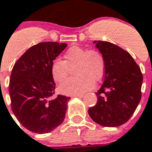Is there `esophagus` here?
Instances as JSON below:
<instances>
[{"mask_svg":"<svg viewBox=\"0 0 152 152\" xmlns=\"http://www.w3.org/2000/svg\"><path fill=\"white\" fill-rule=\"evenodd\" d=\"M73 96H76V97L78 98H83L84 96V94H76V95H74Z\"/></svg>","mask_w":152,"mask_h":152,"instance_id":"obj_1","label":"esophagus"}]
</instances>
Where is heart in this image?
<instances>
[{
	"label": "heart",
	"mask_w": 152,
	"mask_h": 152,
	"mask_svg": "<svg viewBox=\"0 0 152 152\" xmlns=\"http://www.w3.org/2000/svg\"><path fill=\"white\" fill-rule=\"evenodd\" d=\"M65 60L55 59L51 66L52 78L57 83L63 82L68 76L69 68L76 66V77L67 80L59 86V91L66 95H76L90 90L94 81L98 82L104 76L105 60L96 50H89L72 46L64 55Z\"/></svg>",
	"instance_id": "1"
}]
</instances>
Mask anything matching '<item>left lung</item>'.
I'll return each instance as SVG.
<instances>
[{"label":"left lung","mask_w":152,"mask_h":152,"mask_svg":"<svg viewBox=\"0 0 152 152\" xmlns=\"http://www.w3.org/2000/svg\"><path fill=\"white\" fill-rule=\"evenodd\" d=\"M105 60L104 80L96 95L97 103L88 110L91 119L104 127L122 125L140 103L143 76L131 55L109 42L94 41Z\"/></svg>","instance_id":"obj_1"}]
</instances>
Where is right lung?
Here are the masks:
<instances>
[{"label":"right lung","mask_w":152,"mask_h":152,"mask_svg":"<svg viewBox=\"0 0 152 152\" xmlns=\"http://www.w3.org/2000/svg\"><path fill=\"white\" fill-rule=\"evenodd\" d=\"M66 43L40 42L28 48L16 62L11 74V109L21 125L31 132L45 134L64 121L70 97L55 94L52 62Z\"/></svg>","instance_id":"obj_1"}]
</instances>
